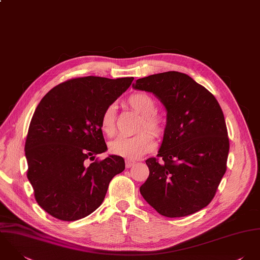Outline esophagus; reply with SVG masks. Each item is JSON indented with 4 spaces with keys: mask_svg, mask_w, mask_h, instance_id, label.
Returning a JSON list of instances; mask_svg holds the SVG:
<instances>
[{
    "mask_svg": "<svg viewBox=\"0 0 260 260\" xmlns=\"http://www.w3.org/2000/svg\"><path fill=\"white\" fill-rule=\"evenodd\" d=\"M134 165H136V160L128 159V158L125 159V167H126V168H131V167H133Z\"/></svg>",
    "mask_w": 260,
    "mask_h": 260,
    "instance_id": "34e87169",
    "label": "esophagus"
}]
</instances>
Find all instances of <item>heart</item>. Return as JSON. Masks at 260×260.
Wrapping results in <instances>:
<instances>
[{"instance_id": "b5f03b06", "label": "heart", "mask_w": 260, "mask_h": 260, "mask_svg": "<svg viewBox=\"0 0 260 260\" xmlns=\"http://www.w3.org/2000/svg\"><path fill=\"white\" fill-rule=\"evenodd\" d=\"M125 104L132 109L139 112L142 121L139 127L141 134L132 137H120L110 143L109 150L115 156L135 159L154 149L155 142L153 133L156 138L162 137L168 127L167 118L157 113V104L156 101L145 92H136L129 95ZM101 127L104 135L112 137L115 133V108L114 105H109L104 109L101 118ZM149 132H148L147 131ZM152 133L151 134L150 133Z\"/></svg>"}]
</instances>
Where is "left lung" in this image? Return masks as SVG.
I'll return each instance as SVG.
<instances>
[{
  "label": "left lung",
  "mask_w": 260,
  "mask_h": 260,
  "mask_svg": "<svg viewBox=\"0 0 260 260\" xmlns=\"http://www.w3.org/2000/svg\"><path fill=\"white\" fill-rule=\"evenodd\" d=\"M134 87L153 92L168 111L158 154L146 160L150 175L141 186L142 196L170 218L206 207L227 169L229 138L220 104L204 86L178 71L140 78Z\"/></svg>",
  "instance_id": "1"
}]
</instances>
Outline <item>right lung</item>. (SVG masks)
Masks as SVG:
<instances>
[{"instance_id":"add662e5","label":"right lung","mask_w":260,"mask_h":260,"mask_svg":"<svg viewBox=\"0 0 260 260\" xmlns=\"http://www.w3.org/2000/svg\"><path fill=\"white\" fill-rule=\"evenodd\" d=\"M133 80L72 78L36 107L25 143L27 177L38 205L54 218L75 221L91 214L102 205L111 179L124 170L121 156L94 158L107 149L103 112Z\"/></svg>"}]
</instances>
